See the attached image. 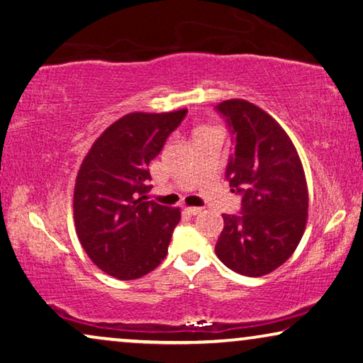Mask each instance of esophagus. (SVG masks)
<instances>
[{
  "label": "esophagus",
  "mask_w": 363,
  "mask_h": 363,
  "mask_svg": "<svg viewBox=\"0 0 363 363\" xmlns=\"http://www.w3.org/2000/svg\"><path fill=\"white\" fill-rule=\"evenodd\" d=\"M185 211L188 214H191V216H196V214H201L203 208H185Z\"/></svg>",
  "instance_id": "1"
}]
</instances>
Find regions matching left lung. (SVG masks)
<instances>
[{
	"label": "left lung",
	"instance_id": "obj_1",
	"mask_svg": "<svg viewBox=\"0 0 363 363\" xmlns=\"http://www.w3.org/2000/svg\"><path fill=\"white\" fill-rule=\"evenodd\" d=\"M216 111L233 135L225 180L240 194L239 214H223L216 255L228 269L262 277L290 259L308 219L303 165L281 125L245 99H228Z\"/></svg>",
	"mask_w": 363,
	"mask_h": 363
}]
</instances>
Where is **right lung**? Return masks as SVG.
Listing matches in <instances>:
<instances>
[{
	"mask_svg": "<svg viewBox=\"0 0 363 363\" xmlns=\"http://www.w3.org/2000/svg\"><path fill=\"white\" fill-rule=\"evenodd\" d=\"M130 113L94 140L73 193L77 235L93 264L118 280L147 275L169 252L180 209L147 201L149 164L186 116Z\"/></svg>",
	"mask_w": 363,
	"mask_h": 363,
	"instance_id": "obj_1",
	"label": "right lung"
}]
</instances>
